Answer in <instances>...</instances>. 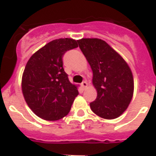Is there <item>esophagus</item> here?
I'll list each match as a JSON object with an SVG mask.
<instances>
[{
	"mask_svg": "<svg viewBox=\"0 0 156 156\" xmlns=\"http://www.w3.org/2000/svg\"><path fill=\"white\" fill-rule=\"evenodd\" d=\"M87 86H88V83H87L86 81H83L81 83V87L83 89H85V88H87Z\"/></svg>",
	"mask_w": 156,
	"mask_h": 156,
	"instance_id": "34e87169",
	"label": "esophagus"
}]
</instances>
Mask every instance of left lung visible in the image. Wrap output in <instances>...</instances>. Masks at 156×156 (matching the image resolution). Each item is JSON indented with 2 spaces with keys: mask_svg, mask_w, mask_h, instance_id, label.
I'll return each instance as SVG.
<instances>
[{
  "mask_svg": "<svg viewBox=\"0 0 156 156\" xmlns=\"http://www.w3.org/2000/svg\"><path fill=\"white\" fill-rule=\"evenodd\" d=\"M79 48L93 71L97 98L90 103L94 114L106 119L120 116L134 94V78L124 58L106 41L98 38L78 40Z\"/></svg>",
  "mask_w": 156,
  "mask_h": 156,
  "instance_id": "left-lung-1",
  "label": "left lung"
}]
</instances>
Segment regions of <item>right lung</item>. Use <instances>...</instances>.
<instances>
[{
	"instance_id": "right-lung-1",
	"label": "right lung",
	"mask_w": 156,
	"mask_h": 156,
	"mask_svg": "<svg viewBox=\"0 0 156 156\" xmlns=\"http://www.w3.org/2000/svg\"><path fill=\"white\" fill-rule=\"evenodd\" d=\"M76 40L59 38L48 42L30 58L22 74V89L33 113L45 120H58L68 115L77 87L65 73L62 56L78 48Z\"/></svg>"
}]
</instances>
